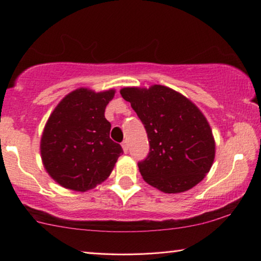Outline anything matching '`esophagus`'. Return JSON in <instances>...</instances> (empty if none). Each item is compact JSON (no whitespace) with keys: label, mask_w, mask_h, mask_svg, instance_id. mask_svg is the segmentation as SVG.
I'll return each mask as SVG.
<instances>
[{"label":"esophagus","mask_w":261,"mask_h":261,"mask_svg":"<svg viewBox=\"0 0 261 261\" xmlns=\"http://www.w3.org/2000/svg\"><path fill=\"white\" fill-rule=\"evenodd\" d=\"M121 147H123L124 153H127V150H128V143H127V141H124L123 143H121Z\"/></svg>","instance_id":"esophagus-1"}]
</instances>
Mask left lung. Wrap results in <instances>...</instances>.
<instances>
[{
  "label": "left lung",
  "instance_id": "8db88e82",
  "mask_svg": "<svg viewBox=\"0 0 261 261\" xmlns=\"http://www.w3.org/2000/svg\"><path fill=\"white\" fill-rule=\"evenodd\" d=\"M149 140V154L138 163L143 179L164 193H183L210 172L216 142L204 115L189 98L164 85L123 88Z\"/></svg>",
  "mask_w": 261,
  "mask_h": 261
}]
</instances>
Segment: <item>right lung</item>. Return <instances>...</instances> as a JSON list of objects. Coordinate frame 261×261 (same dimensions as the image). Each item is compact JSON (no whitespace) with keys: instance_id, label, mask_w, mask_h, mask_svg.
I'll list each match as a JSON object with an SVG mask.
<instances>
[{"instance_id":"obj_1","label":"right lung","mask_w":261,"mask_h":261,"mask_svg":"<svg viewBox=\"0 0 261 261\" xmlns=\"http://www.w3.org/2000/svg\"><path fill=\"white\" fill-rule=\"evenodd\" d=\"M115 90L79 88L59 102L45 124L41 156L53 179L66 189L87 191L103 182L123 154L110 138L105 110Z\"/></svg>"}]
</instances>
